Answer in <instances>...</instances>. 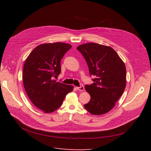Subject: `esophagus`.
Wrapping results in <instances>:
<instances>
[{"label":"esophagus","instance_id":"34e87169","mask_svg":"<svg viewBox=\"0 0 151 151\" xmlns=\"http://www.w3.org/2000/svg\"><path fill=\"white\" fill-rule=\"evenodd\" d=\"M76 89L78 91H83L84 89V88L83 86H81L80 87H76Z\"/></svg>","mask_w":151,"mask_h":151}]
</instances>
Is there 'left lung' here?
Returning a JSON list of instances; mask_svg holds the SVG:
<instances>
[{
	"label": "left lung",
	"mask_w": 151,
	"mask_h": 151,
	"mask_svg": "<svg viewBox=\"0 0 151 151\" xmlns=\"http://www.w3.org/2000/svg\"><path fill=\"white\" fill-rule=\"evenodd\" d=\"M84 58L93 83L85 89L91 96L84 105L93 115L104 114L111 109L119 99L126 86V68L117 52L109 46L89 43L76 48Z\"/></svg>",
	"instance_id": "8db88e82"
}]
</instances>
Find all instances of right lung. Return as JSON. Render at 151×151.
<instances>
[{
    "label": "right lung",
    "mask_w": 151,
    "mask_h": 151,
    "mask_svg": "<svg viewBox=\"0 0 151 151\" xmlns=\"http://www.w3.org/2000/svg\"><path fill=\"white\" fill-rule=\"evenodd\" d=\"M71 46L60 42L45 43L30 52L24 65L22 80L32 104L45 113L58 109L73 87L56 82L61 72L60 61Z\"/></svg>",
    "instance_id": "obj_1"
}]
</instances>
